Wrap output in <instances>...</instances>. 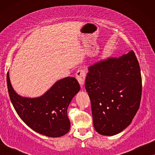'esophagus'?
Listing matches in <instances>:
<instances>
[{"label": "esophagus", "instance_id": "obj_1", "mask_svg": "<svg viewBox=\"0 0 155 155\" xmlns=\"http://www.w3.org/2000/svg\"><path fill=\"white\" fill-rule=\"evenodd\" d=\"M86 73L85 71L82 69H79L76 73V78H77L78 82H79L80 86L83 87L84 84V80H85Z\"/></svg>", "mask_w": 155, "mask_h": 155}]
</instances>
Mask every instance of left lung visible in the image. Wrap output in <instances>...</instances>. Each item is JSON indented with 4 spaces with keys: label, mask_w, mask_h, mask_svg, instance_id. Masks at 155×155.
I'll list each match as a JSON object with an SVG mask.
<instances>
[{
    "label": "left lung",
    "mask_w": 155,
    "mask_h": 155,
    "mask_svg": "<svg viewBox=\"0 0 155 155\" xmlns=\"http://www.w3.org/2000/svg\"><path fill=\"white\" fill-rule=\"evenodd\" d=\"M85 89L97 133L112 136L126 128L139 109L142 94L140 68L133 51L89 66Z\"/></svg>",
    "instance_id": "1"
}]
</instances>
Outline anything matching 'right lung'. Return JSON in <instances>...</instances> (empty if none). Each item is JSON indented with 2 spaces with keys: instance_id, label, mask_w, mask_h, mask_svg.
I'll use <instances>...</instances> for the list:
<instances>
[{
  "instance_id": "1",
  "label": "right lung",
  "mask_w": 155,
  "mask_h": 155,
  "mask_svg": "<svg viewBox=\"0 0 155 155\" xmlns=\"http://www.w3.org/2000/svg\"><path fill=\"white\" fill-rule=\"evenodd\" d=\"M7 84L10 101L17 114L33 130L51 137H61L70 130L68 107L80 90L75 78L58 80L44 94L35 98L22 97L14 90L9 72Z\"/></svg>"
}]
</instances>
